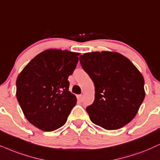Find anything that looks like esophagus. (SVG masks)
Returning <instances> with one entry per match:
<instances>
[{
  "instance_id": "esophagus-1",
  "label": "esophagus",
  "mask_w": 160,
  "mask_h": 160,
  "mask_svg": "<svg viewBox=\"0 0 160 160\" xmlns=\"http://www.w3.org/2000/svg\"><path fill=\"white\" fill-rule=\"evenodd\" d=\"M78 100L80 102H82V100H83V97H82V95H78Z\"/></svg>"
}]
</instances>
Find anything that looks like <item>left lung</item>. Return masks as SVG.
<instances>
[{"label":"left lung","instance_id":"obj_1","mask_svg":"<svg viewBox=\"0 0 160 160\" xmlns=\"http://www.w3.org/2000/svg\"><path fill=\"white\" fill-rule=\"evenodd\" d=\"M80 65L94 84V102L86 108L90 120L106 130L130 122L145 98L144 78L128 58L117 52H90Z\"/></svg>","mask_w":160,"mask_h":160}]
</instances>
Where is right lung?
Returning a JSON list of instances; mask_svg holds the SVG:
<instances>
[{"label":"right lung","instance_id":"right-lung-1","mask_svg":"<svg viewBox=\"0 0 160 160\" xmlns=\"http://www.w3.org/2000/svg\"><path fill=\"white\" fill-rule=\"evenodd\" d=\"M79 53L46 50L32 59L16 81V97L26 118L44 131H52L65 124L77 103L68 91Z\"/></svg>","mask_w":160,"mask_h":160}]
</instances>
